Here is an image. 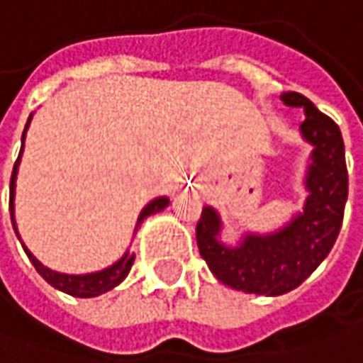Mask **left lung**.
Wrapping results in <instances>:
<instances>
[{
	"mask_svg": "<svg viewBox=\"0 0 363 363\" xmlns=\"http://www.w3.org/2000/svg\"><path fill=\"white\" fill-rule=\"evenodd\" d=\"M281 100L286 106L304 108L300 133L312 145L302 211L273 232H245L236 245L222 240L224 222L211 205L203 207L197 224V246L211 273L245 294L281 296L298 288L327 259L343 224L347 166L341 131L306 96L284 92Z\"/></svg>",
	"mask_w": 363,
	"mask_h": 363,
	"instance_id": "obj_1",
	"label": "left lung"
}]
</instances>
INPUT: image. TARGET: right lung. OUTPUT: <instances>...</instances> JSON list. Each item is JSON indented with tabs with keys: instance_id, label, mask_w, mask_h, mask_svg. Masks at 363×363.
<instances>
[{
	"instance_id": "add662e5",
	"label": "right lung",
	"mask_w": 363,
	"mask_h": 363,
	"mask_svg": "<svg viewBox=\"0 0 363 363\" xmlns=\"http://www.w3.org/2000/svg\"><path fill=\"white\" fill-rule=\"evenodd\" d=\"M30 121H33V115L28 117V123H26V127H24V133H22V147H20V156H18V160L13 164V172H11V181H10V213H11V225H13V230H16V236H18V240L22 242V238H20V232H18V225H16V216H13V197H16V179H18V166H20V158H22V152H24V139H26V131H28V125H30ZM168 203L170 199L168 197H156V199H152V201L147 203L143 209H141V213H139L138 218V224H135V232L139 230V225L141 222L145 220V218H150V216H154V213H158L162 211L164 207H168ZM22 248H24V252L28 255V259H30V263L34 265V269L40 273V277L47 281V284H51L55 289H59V291H65V294H69V296H75V298H96L100 294H106V291H111L113 288H117L118 284L129 275V271H131V265H133V261H135V252H129V250H125V255L115 261L113 265L104 267V269H100V271H92V273H79V275H75V273H59V271H53V269H49V267H45L36 257H34L33 252L28 250V246L22 242Z\"/></svg>"
}]
</instances>
